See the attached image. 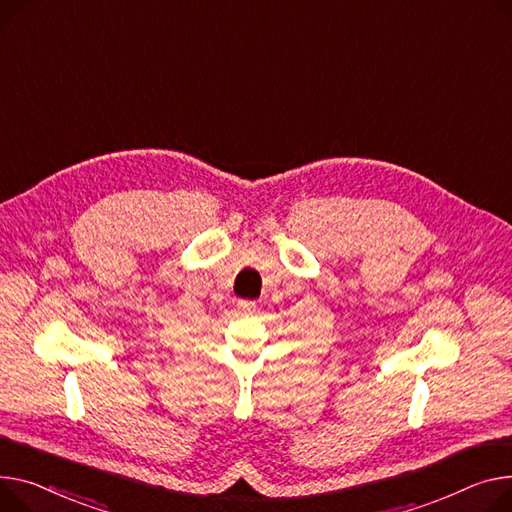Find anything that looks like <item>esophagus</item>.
<instances>
[{
	"label": "esophagus",
	"instance_id": "34e87169",
	"mask_svg": "<svg viewBox=\"0 0 512 512\" xmlns=\"http://www.w3.org/2000/svg\"><path fill=\"white\" fill-rule=\"evenodd\" d=\"M255 309H257V304L253 300H238V311H241L243 315H251V313H255Z\"/></svg>",
	"mask_w": 512,
	"mask_h": 512
}]
</instances>
